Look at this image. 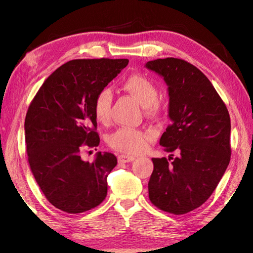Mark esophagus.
<instances>
[{
    "label": "esophagus",
    "mask_w": 253,
    "mask_h": 253,
    "mask_svg": "<svg viewBox=\"0 0 253 253\" xmlns=\"http://www.w3.org/2000/svg\"><path fill=\"white\" fill-rule=\"evenodd\" d=\"M133 160H135V157H131V155L122 154L118 157V162L120 163H129V162H132Z\"/></svg>",
    "instance_id": "34e87169"
}]
</instances>
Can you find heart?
<instances>
[{
    "label": "heart",
    "instance_id": "1",
    "mask_svg": "<svg viewBox=\"0 0 253 253\" xmlns=\"http://www.w3.org/2000/svg\"><path fill=\"white\" fill-rule=\"evenodd\" d=\"M122 87L126 92L131 94L142 107H146L150 112L158 110V88L147 76L140 74L130 75L124 80ZM111 111L112 93L109 89H104L100 91L94 100L93 112L96 121L105 125L111 120ZM109 143L117 151L137 154L147 147L148 136L142 131L122 127L110 136Z\"/></svg>",
    "mask_w": 253,
    "mask_h": 253
}]
</instances>
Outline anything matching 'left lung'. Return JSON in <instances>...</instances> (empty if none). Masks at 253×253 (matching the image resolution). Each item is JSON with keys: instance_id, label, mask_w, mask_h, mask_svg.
I'll return each instance as SVG.
<instances>
[{"instance_id": "left-lung-1", "label": "left lung", "mask_w": 253, "mask_h": 253, "mask_svg": "<svg viewBox=\"0 0 253 253\" xmlns=\"http://www.w3.org/2000/svg\"><path fill=\"white\" fill-rule=\"evenodd\" d=\"M144 67L168 85L170 124L160 144L168 152H180L171 163L152 159L149 198L159 209L180 215L202 206L222 179L230 160V118L211 82L190 63L168 57Z\"/></svg>"}]
</instances>
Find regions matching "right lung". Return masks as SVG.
<instances>
[{"mask_svg": "<svg viewBox=\"0 0 253 253\" xmlns=\"http://www.w3.org/2000/svg\"><path fill=\"white\" fill-rule=\"evenodd\" d=\"M128 62L69 61L47 77L27 112L25 138L31 171L49 202L64 212H85L106 197V178L117 164L116 157L96 152L89 163L80 152L99 146L94 100Z\"/></svg>", "mask_w": 253, "mask_h": 253, "instance_id": "add662e5", "label": "right lung"}]
</instances>
